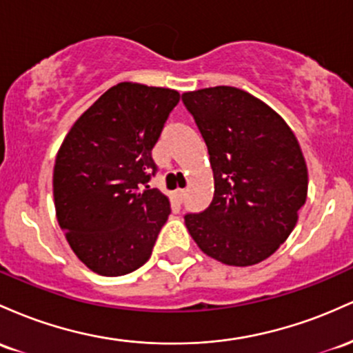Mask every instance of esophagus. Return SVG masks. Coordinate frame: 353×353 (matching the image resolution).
Listing matches in <instances>:
<instances>
[{
    "label": "esophagus",
    "mask_w": 353,
    "mask_h": 353,
    "mask_svg": "<svg viewBox=\"0 0 353 353\" xmlns=\"http://www.w3.org/2000/svg\"><path fill=\"white\" fill-rule=\"evenodd\" d=\"M173 196H175L178 203H181V201L185 200V196H187V192H185V190H176V192L173 193Z\"/></svg>",
    "instance_id": "1"
}]
</instances>
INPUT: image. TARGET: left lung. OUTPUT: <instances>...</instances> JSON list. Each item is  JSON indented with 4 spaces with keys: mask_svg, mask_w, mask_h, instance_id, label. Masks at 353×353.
Segmentation results:
<instances>
[{
    "mask_svg": "<svg viewBox=\"0 0 353 353\" xmlns=\"http://www.w3.org/2000/svg\"><path fill=\"white\" fill-rule=\"evenodd\" d=\"M207 143L215 195L185 216L201 252L232 267H250L279 250L308 192L307 163L287 121L235 86L181 94Z\"/></svg>",
    "mask_w": 353,
    "mask_h": 353,
    "instance_id": "obj_1",
    "label": "left lung"
}]
</instances>
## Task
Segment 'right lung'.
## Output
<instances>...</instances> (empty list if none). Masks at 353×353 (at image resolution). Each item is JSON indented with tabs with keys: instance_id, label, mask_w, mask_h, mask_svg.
<instances>
[{
	"instance_id": "add662e5",
	"label": "right lung",
	"mask_w": 353,
	"mask_h": 353,
	"mask_svg": "<svg viewBox=\"0 0 353 353\" xmlns=\"http://www.w3.org/2000/svg\"><path fill=\"white\" fill-rule=\"evenodd\" d=\"M176 90L118 83L74 121L58 150L53 198L71 250L91 272L120 276L150 259L170 200L150 188L152 150Z\"/></svg>"
}]
</instances>
